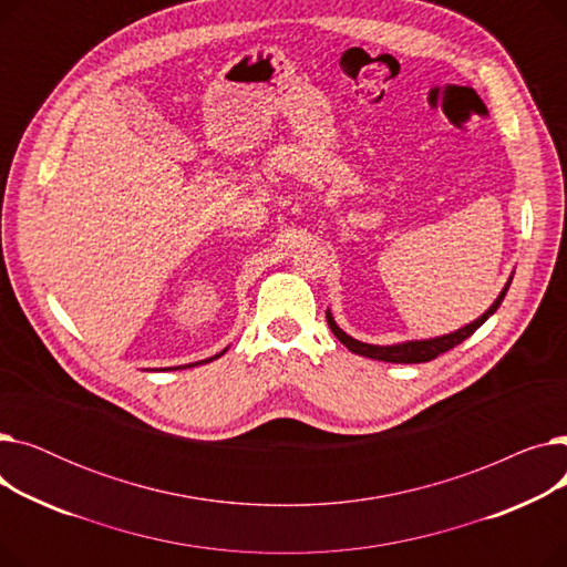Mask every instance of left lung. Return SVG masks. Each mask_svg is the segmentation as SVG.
<instances>
[{
  "label": "left lung",
  "instance_id": "left-lung-1",
  "mask_svg": "<svg viewBox=\"0 0 567 567\" xmlns=\"http://www.w3.org/2000/svg\"><path fill=\"white\" fill-rule=\"evenodd\" d=\"M511 287V280L508 285L503 287V291L498 293V299L492 303V308L478 317L475 321L466 323L464 329L455 331V333H449V336H441V338H432V340H411V342H402V344H391V347H379V344H365V342H359L353 340L351 336H347L340 326L336 323L331 310H326V321H329L333 336L353 353L359 355H368V359H374V361H385V363H427V361H434L436 355L445 353L449 349L457 347L460 342H464L468 336H473L475 331L481 329V326L498 310L501 301L505 299V291H508Z\"/></svg>",
  "mask_w": 567,
  "mask_h": 567
}]
</instances>
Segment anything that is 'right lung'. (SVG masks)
Segmentation results:
<instances>
[{
  "instance_id": "add662e5",
  "label": "right lung",
  "mask_w": 567,
  "mask_h": 567,
  "mask_svg": "<svg viewBox=\"0 0 567 567\" xmlns=\"http://www.w3.org/2000/svg\"><path fill=\"white\" fill-rule=\"evenodd\" d=\"M227 351V349H225ZM225 351H220V353H216V355H212V359H206V361H197V363H190V365H182V368H195V365H202V363H212V361H216V359H220V355L225 353ZM182 368H172V370H182Z\"/></svg>"
}]
</instances>
